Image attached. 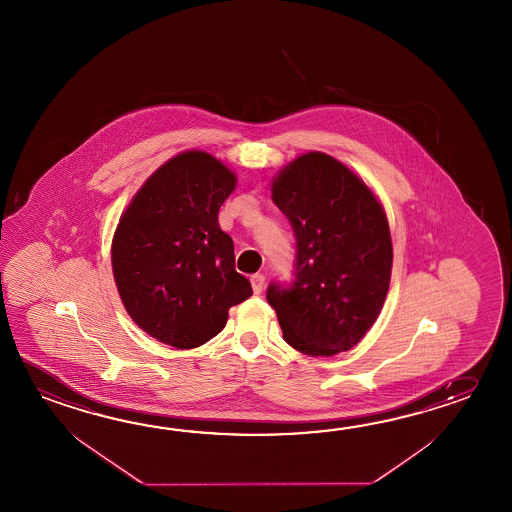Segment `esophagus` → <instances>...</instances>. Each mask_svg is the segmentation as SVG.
Listing matches in <instances>:
<instances>
[{
    "instance_id": "obj_1",
    "label": "esophagus",
    "mask_w": 512,
    "mask_h": 512,
    "mask_svg": "<svg viewBox=\"0 0 512 512\" xmlns=\"http://www.w3.org/2000/svg\"><path fill=\"white\" fill-rule=\"evenodd\" d=\"M251 288H253L255 295H259L262 292V288H264V275L262 273L251 275Z\"/></svg>"
}]
</instances>
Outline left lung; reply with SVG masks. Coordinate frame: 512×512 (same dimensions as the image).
I'll use <instances>...</instances> for the list:
<instances>
[{"instance_id":"8db88e82","label":"left lung","mask_w":512,"mask_h":512,"mask_svg":"<svg viewBox=\"0 0 512 512\" xmlns=\"http://www.w3.org/2000/svg\"><path fill=\"white\" fill-rule=\"evenodd\" d=\"M272 197L297 240L295 279L266 292L282 337L312 357L346 352L376 323L390 286L385 209L354 171L319 151L282 167Z\"/></svg>"}]
</instances>
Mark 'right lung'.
I'll use <instances>...</instances> for the list:
<instances>
[{
	"instance_id": "obj_1",
	"label": "right lung",
	"mask_w": 512,
	"mask_h": 512,
	"mask_svg": "<svg viewBox=\"0 0 512 512\" xmlns=\"http://www.w3.org/2000/svg\"><path fill=\"white\" fill-rule=\"evenodd\" d=\"M235 173L204 151L167 160L116 226L113 275L127 313L146 334L180 350L219 334L228 310L250 297L219 209Z\"/></svg>"
}]
</instances>
